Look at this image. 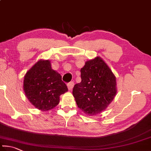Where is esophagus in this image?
Segmentation results:
<instances>
[{"label":"esophagus","instance_id":"1","mask_svg":"<svg viewBox=\"0 0 151 151\" xmlns=\"http://www.w3.org/2000/svg\"><path fill=\"white\" fill-rule=\"evenodd\" d=\"M74 85H75V83H74V82H73V81L72 82H70V83H68L67 84V87H68V90H72L73 86H74Z\"/></svg>","mask_w":151,"mask_h":151}]
</instances>
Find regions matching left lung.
Here are the masks:
<instances>
[{
  "instance_id": "8db88e82",
  "label": "left lung",
  "mask_w": 151,
  "mask_h": 151,
  "mask_svg": "<svg viewBox=\"0 0 151 151\" xmlns=\"http://www.w3.org/2000/svg\"><path fill=\"white\" fill-rule=\"evenodd\" d=\"M81 73L82 81L73 90L76 104L89 116L100 114L116 96V76L100 57L85 63Z\"/></svg>"
}]
</instances>
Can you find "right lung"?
<instances>
[{
  "mask_svg": "<svg viewBox=\"0 0 151 151\" xmlns=\"http://www.w3.org/2000/svg\"><path fill=\"white\" fill-rule=\"evenodd\" d=\"M24 91L32 105L42 111H49L59 103V97L68 91L61 76L52 69L49 60H40L26 73Z\"/></svg>",
  "mask_w": 151,
  "mask_h": 151,
  "instance_id": "1",
  "label": "right lung"
}]
</instances>
